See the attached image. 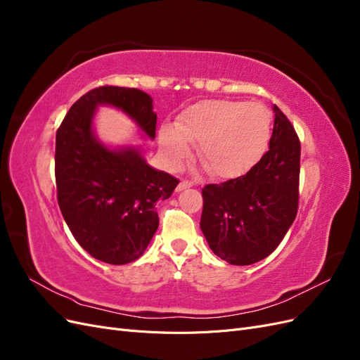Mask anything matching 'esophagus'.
<instances>
[{"mask_svg":"<svg viewBox=\"0 0 360 360\" xmlns=\"http://www.w3.org/2000/svg\"><path fill=\"white\" fill-rule=\"evenodd\" d=\"M192 186H193L192 181H189V180H181V181L179 183L177 191H183V189H188V188H192Z\"/></svg>","mask_w":360,"mask_h":360,"instance_id":"34e87169","label":"esophagus"}]
</instances>
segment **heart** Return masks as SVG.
Returning a JSON list of instances; mask_svg holds the SVG:
<instances>
[{
    "label": "heart",
    "mask_w": 360,
    "mask_h": 360,
    "mask_svg": "<svg viewBox=\"0 0 360 360\" xmlns=\"http://www.w3.org/2000/svg\"><path fill=\"white\" fill-rule=\"evenodd\" d=\"M271 118L259 103L201 101L186 108L174 126H163L159 147L168 167L176 168L198 144V158L212 176L237 177L252 168L266 151Z\"/></svg>",
    "instance_id": "b5f03b06"
}]
</instances>
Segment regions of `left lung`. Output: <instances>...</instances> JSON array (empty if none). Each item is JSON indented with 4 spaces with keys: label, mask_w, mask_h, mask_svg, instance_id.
<instances>
[{
    "label": "left lung",
    "mask_w": 360,
    "mask_h": 360,
    "mask_svg": "<svg viewBox=\"0 0 360 360\" xmlns=\"http://www.w3.org/2000/svg\"><path fill=\"white\" fill-rule=\"evenodd\" d=\"M274 112L269 150L259 162L245 176L201 191V231L214 255L234 266L274 252L297 214L300 141L276 105Z\"/></svg>",
    "instance_id": "1"
}]
</instances>
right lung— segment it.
<instances>
[{"instance_id":"add662e5","label":"right lung","mask_w":360,"mask_h":360,"mask_svg":"<svg viewBox=\"0 0 360 360\" xmlns=\"http://www.w3.org/2000/svg\"><path fill=\"white\" fill-rule=\"evenodd\" d=\"M97 105L122 110L151 139L158 115L147 93L103 85L76 101L57 130L56 183L64 221L93 258L127 264L144 254L159 226L155 204L169 198L179 180L151 168L138 148L105 147L91 127Z\"/></svg>"}]
</instances>
